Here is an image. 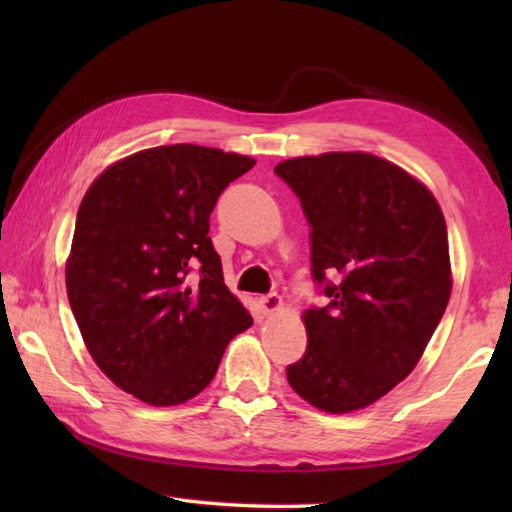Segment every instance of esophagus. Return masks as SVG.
<instances>
[{"instance_id":"esophagus-1","label":"esophagus","mask_w":512,"mask_h":512,"mask_svg":"<svg viewBox=\"0 0 512 512\" xmlns=\"http://www.w3.org/2000/svg\"><path fill=\"white\" fill-rule=\"evenodd\" d=\"M259 307H262L264 316H273L275 311H280L282 307V298L277 293H266V296L259 298Z\"/></svg>"}]
</instances>
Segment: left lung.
<instances>
[{
  "label": "left lung",
  "mask_w": 512,
  "mask_h": 512,
  "mask_svg": "<svg viewBox=\"0 0 512 512\" xmlns=\"http://www.w3.org/2000/svg\"><path fill=\"white\" fill-rule=\"evenodd\" d=\"M275 173L300 198L327 298L305 311L309 343L287 379L316 409H363L409 377L445 314V216L427 187L370 153L293 158Z\"/></svg>",
  "instance_id": "1"
}]
</instances>
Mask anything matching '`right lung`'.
I'll return each mask as SVG.
<instances>
[{
  "instance_id": "add662e5",
  "label": "right lung",
  "mask_w": 512,
  "mask_h": 512,
  "mask_svg": "<svg viewBox=\"0 0 512 512\" xmlns=\"http://www.w3.org/2000/svg\"><path fill=\"white\" fill-rule=\"evenodd\" d=\"M253 158L196 144L119 160L83 196L67 298L97 366L153 406L192 400L253 325L223 282L210 214Z\"/></svg>"
}]
</instances>
